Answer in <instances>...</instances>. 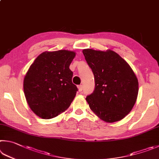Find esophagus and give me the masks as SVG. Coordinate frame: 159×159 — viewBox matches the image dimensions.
Here are the masks:
<instances>
[{
  "label": "esophagus",
  "mask_w": 159,
  "mask_h": 159,
  "mask_svg": "<svg viewBox=\"0 0 159 159\" xmlns=\"http://www.w3.org/2000/svg\"><path fill=\"white\" fill-rule=\"evenodd\" d=\"M78 89H79V92H81L83 90V85H80L78 86Z\"/></svg>",
  "instance_id": "esophagus-1"
}]
</instances>
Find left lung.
Returning a JSON list of instances; mask_svg holds the SVG:
<instances>
[{
  "label": "left lung",
  "instance_id": "left-lung-1",
  "mask_svg": "<svg viewBox=\"0 0 159 159\" xmlns=\"http://www.w3.org/2000/svg\"><path fill=\"white\" fill-rule=\"evenodd\" d=\"M93 72L94 90L86 97L89 108L106 122L122 120L132 110L138 94V81L129 65L111 50H83Z\"/></svg>",
  "mask_w": 159,
  "mask_h": 159
}]
</instances>
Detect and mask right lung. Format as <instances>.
Returning <instances> with one entry per match:
<instances>
[{
  "label": "right lung",
  "instance_id": "1",
  "mask_svg": "<svg viewBox=\"0 0 159 159\" xmlns=\"http://www.w3.org/2000/svg\"><path fill=\"white\" fill-rule=\"evenodd\" d=\"M74 51H45L37 56L24 80L28 106L42 119H51L66 111L76 96L78 88L72 83L70 65Z\"/></svg>",
  "mask_w": 159,
  "mask_h": 159
}]
</instances>
